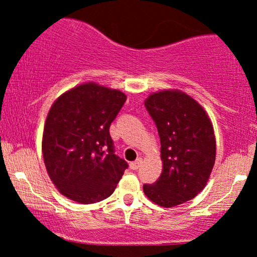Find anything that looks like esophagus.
<instances>
[{
	"label": "esophagus",
	"mask_w": 257,
	"mask_h": 257,
	"mask_svg": "<svg viewBox=\"0 0 257 257\" xmlns=\"http://www.w3.org/2000/svg\"><path fill=\"white\" fill-rule=\"evenodd\" d=\"M141 163H143V159L138 158L135 162H132V163L129 164V167H131V169H133V170H137L141 167Z\"/></svg>",
	"instance_id": "34e87169"
}]
</instances>
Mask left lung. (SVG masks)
Here are the masks:
<instances>
[{"instance_id":"obj_1","label":"left lung","mask_w":257,"mask_h":257,"mask_svg":"<svg viewBox=\"0 0 257 257\" xmlns=\"http://www.w3.org/2000/svg\"><path fill=\"white\" fill-rule=\"evenodd\" d=\"M145 106L158 129L163 170L155 184L144 185V192L172 208L194 198L210 178L216 157L213 123L192 96L178 89L151 94Z\"/></svg>"}]
</instances>
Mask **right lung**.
Returning a JSON list of instances; mask_svg holds the SVG:
<instances>
[{"instance_id": "right-lung-1", "label": "right lung", "mask_w": 257, "mask_h": 257, "mask_svg": "<svg viewBox=\"0 0 257 257\" xmlns=\"http://www.w3.org/2000/svg\"><path fill=\"white\" fill-rule=\"evenodd\" d=\"M125 100L118 89L87 82L53 102L43 129V161L66 198L91 204L113 193L128 164L114 155L108 129Z\"/></svg>"}]
</instances>
